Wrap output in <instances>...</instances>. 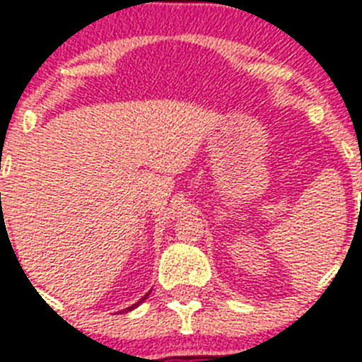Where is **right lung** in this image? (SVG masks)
<instances>
[{"label":"right lung","instance_id":"obj_1","mask_svg":"<svg viewBox=\"0 0 362 362\" xmlns=\"http://www.w3.org/2000/svg\"><path fill=\"white\" fill-rule=\"evenodd\" d=\"M149 292H151V291H149ZM149 292H148V294H146V296H144V298H142V299H141V301H136V303H135V305H133V307H128V308H126V310H128V312H129V310H133V308H135V307H139V305H141V303H142V301H144V299H148ZM122 312H124V310H122Z\"/></svg>","mask_w":362,"mask_h":362}]
</instances>
